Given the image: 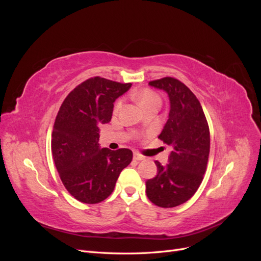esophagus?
<instances>
[{
  "instance_id": "34e87169",
  "label": "esophagus",
  "mask_w": 261,
  "mask_h": 261,
  "mask_svg": "<svg viewBox=\"0 0 261 261\" xmlns=\"http://www.w3.org/2000/svg\"><path fill=\"white\" fill-rule=\"evenodd\" d=\"M134 160L141 161V160H144V156L139 154V153H137V152H134Z\"/></svg>"
}]
</instances>
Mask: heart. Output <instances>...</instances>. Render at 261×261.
I'll return each mask as SVG.
<instances>
[{
    "instance_id": "1",
    "label": "heart",
    "mask_w": 261,
    "mask_h": 261,
    "mask_svg": "<svg viewBox=\"0 0 261 261\" xmlns=\"http://www.w3.org/2000/svg\"><path fill=\"white\" fill-rule=\"evenodd\" d=\"M136 99H137V101L139 102V105H140L141 107H143V108H145V107L148 106L149 103H152V102L160 101L159 96H158V94H156L153 90L148 89V88H146V89H144V90H141L139 93H137V94H136ZM122 102H123L122 100H117V101L115 102L114 111H118V110L121 109Z\"/></svg>"
}]
</instances>
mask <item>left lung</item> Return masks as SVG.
Returning <instances> with one entry per match:
<instances>
[{"instance_id":"obj_1","label":"left lung","mask_w":261,"mask_h":261,"mask_svg":"<svg viewBox=\"0 0 261 261\" xmlns=\"http://www.w3.org/2000/svg\"><path fill=\"white\" fill-rule=\"evenodd\" d=\"M167 91L171 109L160 140L170 149L169 163L155 161L158 174L146 181V194L158 207L173 208L197 192L207 170L210 133L199 100L186 85L173 77L149 82Z\"/></svg>"}]
</instances>
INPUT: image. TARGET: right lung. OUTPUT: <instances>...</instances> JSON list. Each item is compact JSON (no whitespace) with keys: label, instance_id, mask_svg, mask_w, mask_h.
I'll use <instances>...</instances> for the list:
<instances>
[{"label":"right lung","instance_id":"1","mask_svg":"<svg viewBox=\"0 0 261 261\" xmlns=\"http://www.w3.org/2000/svg\"><path fill=\"white\" fill-rule=\"evenodd\" d=\"M100 76L70 91L59 110L52 132V155L61 180L75 199L98 203L112 194L132 150L99 147V125L111 121L113 102L130 88Z\"/></svg>","mask_w":261,"mask_h":261}]
</instances>
